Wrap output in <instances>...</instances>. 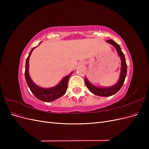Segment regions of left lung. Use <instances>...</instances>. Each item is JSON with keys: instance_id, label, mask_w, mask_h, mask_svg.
<instances>
[{"instance_id": "1", "label": "left lung", "mask_w": 149, "mask_h": 149, "mask_svg": "<svg viewBox=\"0 0 149 149\" xmlns=\"http://www.w3.org/2000/svg\"><path fill=\"white\" fill-rule=\"evenodd\" d=\"M107 42L112 45L116 48V50L118 52L119 56L120 57L121 72L119 81L116 84L113 86H111L109 88H97L94 86L90 83L86 78H85L84 79L86 85V86L89 89V91L93 94H95V95L102 97L111 96L112 95H114V94H116L117 92H118L119 91V89L122 88V86H123L126 77V74H127V64H126L125 62L124 54L122 52L120 46L112 40H107Z\"/></svg>"}]
</instances>
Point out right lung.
I'll return each mask as SVG.
<instances>
[{"mask_svg": "<svg viewBox=\"0 0 149 149\" xmlns=\"http://www.w3.org/2000/svg\"><path fill=\"white\" fill-rule=\"evenodd\" d=\"M35 47L33 48L30 51L29 55L28 56L26 60L25 65V76L26 83H27L30 91L33 94V95L38 99L39 100L44 102H51L54 100H56V99L63 96L66 91L68 87V82L69 78L71 73L69 75L66 76L63 79H62L60 83L58 84L55 87L51 88H42L36 85L33 81L31 79L29 73V58L31 52L33 50Z\"/></svg>", "mask_w": 149, "mask_h": 149, "instance_id": "add662e5", "label": "right lung"}]
</instances>
